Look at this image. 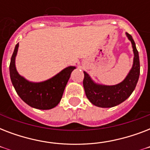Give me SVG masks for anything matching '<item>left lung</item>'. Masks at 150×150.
Returning a JSON list of instances; mask_svg holds the SVG:
<instances>
[{
	"instance_id": "obj_1",
	"label": "left lung",
	"mask_w": 150,
	"mask_h": 150,
	"mask_svg": "<svg viewBox=\"0 0 150 150\" xmlns=\"http://www.w3.org/2000/svg\"><path fill=\"white\" fill-rule=\"evenodd\" d=\"M126 35L131 40L134 52L132 68L123 82L115 86H100L94 83L89 75L84 71V86L86 95L90 102L100 107H112L120 104L131 96L137 84L140 74V64L134 40L130 34Z\"/></svg>"
}]
</instances>
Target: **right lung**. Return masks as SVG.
I'll return each instance as SVG.
<instances>
[{
	"instance_id": "obj_1",
	"label": "right lung",
	"mask_w": 150,
	"mask_h": 150,
	"mask_svg": "<svg viewBox=\"0 0 150 150\" xmlns=\"http://www.w3.org/2000/svg\"><path fill=\"white\" fill-rule=\"evenodd\" d=\"M18 48V43L15 46L9 66L11 80L18 95L25 103L36 109L49 110L55 107L61 101L66 85L75 67L70 66L64 68L45 82H30L18 75L15 68V60Z\"/></svg>"
}]
</instances>
